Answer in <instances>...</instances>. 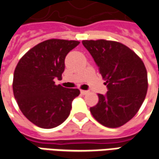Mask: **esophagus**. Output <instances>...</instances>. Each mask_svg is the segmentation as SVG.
I'll use <instances>...</instances> for the list:
<instances>
[{
    "label": "esophagus",
    "instance_id": "34e87169",
    "mask_svg": "<svg viewBox=\"0 0 159 159\" xmlns=\"http://www.w3.org/2000/svg\"><path fill=\"white\" fill-rule=\"evenodd\" d=\"M81 93L84 95V94H86V93H88V91H86V90H81Z\"/></svg>",
    "mask_w": 159,
    "mask_h": 159
}]
</instances>
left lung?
<instances>
[{
	"mask_svg": "<svg viewBox=\"0 0 159 159\" xmlns=\"http://www.w3.org/2000/svg\"><path fill=\"white\" fill-rule=\"evenodd\" d=\"M83 44L94 59L108 89L106 95L98 94L99 101L90 107V112L104 126H123L135 116L146 98V66L133 50L121 42L84 40Z\"/></svg>",
	"mask_w": 159,
	"mask_h": 159,
	"instance_id": "1",
	"label": "left lung"
}]
</instances>
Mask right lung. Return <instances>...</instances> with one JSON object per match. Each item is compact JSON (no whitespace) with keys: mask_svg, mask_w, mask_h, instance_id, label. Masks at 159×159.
I'll return each instance as SVG.
<instances>
[{"mask_svg":"<svg viewBox=\"0 0 159 159\" xmlns=\"http://www.w3.org/2000/svg\"><path fill=\"white\" fill-rule=\"evenodd\" d=\"M80 42L49 39L30 48L16 66L12 90L19 109L27 119L42 129L59 126L69 117L77 89L56 85L61 79L67 53Z\"/></svg>","mask_w":159,"mask_h":159,"instance_id":"add662e5","label":"right lung"}]
</instances>
